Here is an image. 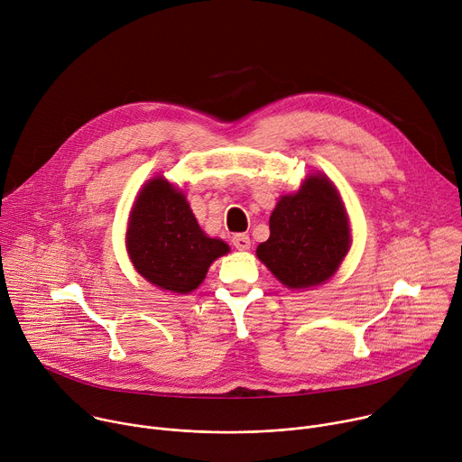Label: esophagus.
Instances as JSON below:
<instances>
[{"instance_id": "obj_1", "label": "esophagus", "mask_w": 462, "mask_h": 462, "mask_svg": "<svg viewBox=\"0 0 462 462\" xmlns=\"http://www.w3.org/2000/svg\"><path fill=\"white\" fill-rule=\"evenodd\" d=\"M232 245L237 248V250H248L250 248V237L246 234H236L232 237Z\"/></svg>"}]
</instances>
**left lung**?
Here are the masks:
<instances>
[{
    "label": "left lung",
    "instance_id": "obj_1",
    "mask_svg": "<svg viewBox=\"0 0 462 462\" xmlns=\"http://www.w3.org/2000/svg\"><path fill=\"white\" fill-rule=\"evenodd\" d=\"M271 237L255 250L261 263L289 289H309L331 278L351 246L349 217L337 186L309 175L283 195L271 216Z\"/></svg>",
    "mask_w": 462,
    "mask_h": 462
}]
</instances>
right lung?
<instances>
[{"mask_svg":"<svg viewBox=\"0 0 462 462\" xmlns=\"http://www.w3.org/2000/svg\"><path fill=\"white\" fill-rule=\"evenodd\" d=\"M125 246L137 273L159 289L188 294L207 278L212 263L230 252L208 237L186 197L164 177L148 180L131 208Z\"/></svg>","mask_w":462,"mask_h":462,"instance_id":"right-lung-1","label":"right lung"}]
</instances>
